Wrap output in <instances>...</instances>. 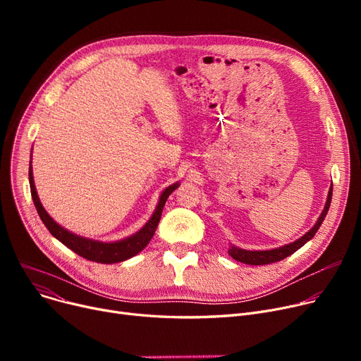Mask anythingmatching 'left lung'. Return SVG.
I'll return each mask as SVG.
<instances>
[{"label":"left lung","mask_w":361,"mask_h":361,"mask_svg":"<svg viewBox=\"0 0 361 361\" xmlns=\"http://www.w3.org/2000/svg\"><path fill=\"white\" fill-rule=\"evenodd\" d=\"M331 200H332V185L329 188V193H328V199L325 203L324 211H322L317 222L314 224L313 228L310 231H307L305 235L300 237L298 240L282 245V247L278 249H272V250H244L240 247H235V245H230L228 249V255L235 259L237 262L245 263V264H268V263H274V262H279L282 259L288 257L290 255H293L294 252H297L301 245H305L309 240L313 238V235L317 233L319 226L324 222L328 211H329V206H331Z\"/></svg>","instance_id":"1"}]
</instances>
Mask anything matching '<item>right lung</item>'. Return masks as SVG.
<instances>
[{"label":"right lung","mask_w":361,"mask_h":361,"mask_svg":"<svg viewBox=\"0 0 361 361\" xmlns=\"http://www.w3.org/2000/svg\"><path fill=\"white\" fill-rule=\"evenodd\" d=\"M29 183H30V193H32L35 207H36L37 214H39L42 222L45 224V226L48 228V231L56 240L61 241L64 245H67L70 250H73L74 253H78L79 256H82L87 260H92V262L106 263V264L127 260L133 256H136L137 253H140L146 247V245L150 241V238L154 237V234L157 231V226L159 224L162 209H164L168 196L173 193L180 184V183L171 184L161 193V197H159V202H158V206H157L154 215L150 216V219L145 224L143 228H140V231H137L136 234H133V235H130L124 240H120V241L104 243V241L90 240V238L80 237L78 234H73V233L67 231L66 228H63L61 225L56 224L48 215V212L44 209V206L39 200V196H37V193H36L35 183H33V174H32V165H29Z\"/></svg>","instance_id":"add662e5"}]
</instances>
